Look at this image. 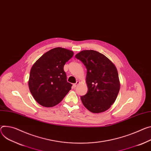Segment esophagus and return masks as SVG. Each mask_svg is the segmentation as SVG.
I'll return each instance as SVG.
<instances>
[{"label":"esophagus","mask_w":151,"mask_h":151,"mask_svg":"<svg viewBox=\"0 0 151 151\" xmlns=\"http://www.w3.org/2000/svg\"><path fill=\"white\" fill-rule=\"evenodd\" d=\"M79 83H80V82H79V81H76V83L75 84H74L73 86V87H76V86H77Z\"/></svg>","instance_id":"1"}]
</instances>
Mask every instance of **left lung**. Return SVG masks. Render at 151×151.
Returning <instances> with one entry per match:
<instances>
[{
    "instance_id": "1",
    "label": "left lung",
    "mask_w": 151,
    "mask_h": 151,
    "mask_svg": "<svg viewBox=\"0 0 151 151\" xmlns=\"http://www.w3.org/2000/svg\"><path fill=\"white\" fill-rule=\"evenodd\" d=\"M75 57L87 68V93L81 97L84 106L93 113H103L115 102L120 90V81L113 63L102 53L84 50Z\"/></svg>"
}]
</instances>
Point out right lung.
Instances as JSON below:
<instances>
[{
	"label": "right lung",
	"instance_id": "right-lung-1",
	"mask_svg": "<svg viewBox=\"0 0 151 151\" xmlns=\"http://www.w3.org/2000/svg\"><path fill=\"white\" fill-rule=\"evenodd\" d=\"M73 52L55 47L47 51L33 64L28 86L35 100L41 105L52 107L58 104L72 85L67 81L64 65L73 56Z\"/></svg>",
	"mask_w": 151,
	"mask_h": 151
}]
</instances>
